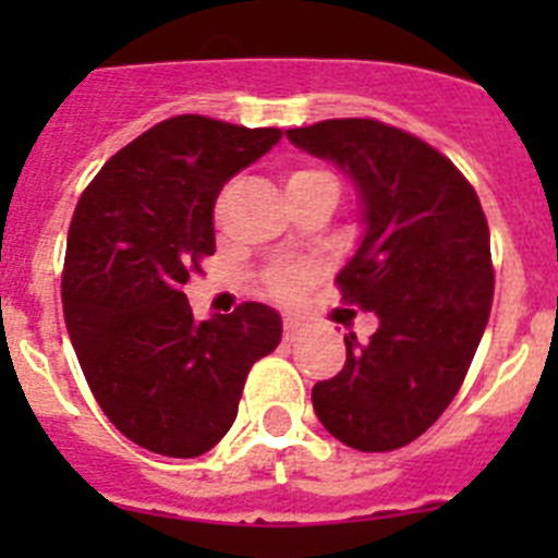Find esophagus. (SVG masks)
Returning a JSON list of instances; mask_svg holds the SVG:
<instances>
[{
  "instance_id": "34e87169",
  "label": "esophagus",
  "mask_w": 558,
  "mask_h": 558,
  "mask_svg": "<svg viewBox=\"0 0 558 558\" xmlns=\"http://www.w3.org/2000/svg\"><path fill=\"white\" fill-rule=\"evenodd\" d=\"M299 332H302V322L293 318V315H288V318H284V340H295Z\"/></svg>"
}]
</instances>
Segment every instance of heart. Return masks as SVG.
I'll return each instance as SVG.
<instances>
[{
    "instance_id": "heart-1",
    "label": "heart",
    "mask_w": 558,
    "mask_h": 558,
    "mask_svg": "<svg viewBox=\"0 0 558 558\" xmlns=\"http://www.w3.org/2000/svg\"><path fill=\"white\" fill-rule=\"evenodd\" d=\"M318 179H332V175H329V172H324V170H293L288 175V186L304 184V181H318ZM304 282H307V274H302V270H299V274L282 276V279H279V282L274 284V288H276V293L290 295V293H293V290L302 288Z\"/></svg>"
}]
</instances>
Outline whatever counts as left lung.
Returning a JSON list of instances; mask_svg holds the SVG:
<instances>
[{"instance_id":"obj_1","label":"left lung","mask_w":558,"mask_h":558,"mask_svg":"<svg viewBox=\"0 0 558 558\" xmlns=\"http://www.w3.org/2000/svg\"><path fill=\"white\" fill-rule=\"evenodd\" d=\"M288 140L352 179L363 236L335 282L379 322L368 343L343 338V368L313 386L315 416L354 450H399L450 405L489 322L486 215L447 156L386 122L327 120Z\"/></svg>"}]
</instances>
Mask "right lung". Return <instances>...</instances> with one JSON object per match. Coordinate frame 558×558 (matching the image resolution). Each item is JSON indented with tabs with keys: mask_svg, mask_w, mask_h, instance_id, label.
Wrapping results in <instances>:
<instances>
[{
	"mask_svg": "<svg viewBox=\"0 0 558 558\" xmlns=\"http://www.w3.org/2000/svg\"><path fill=\"white\" fill-rule=\"evenodd\" d=\"M279 140V128L181 113L122 147L77 201L63 318L97 405L133 445L209 452L234 425L251 366L282 340L268 304L195 322L184 293L215 254L223 184Z\"/></svg>",
	"mask_w": 558,
	"mask_h": 558,
	"instance_id": "1",
	"label": "right lung"
}]
</instances>
